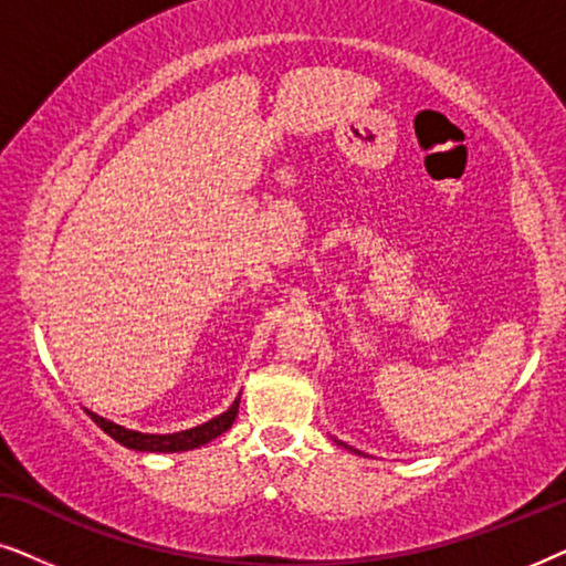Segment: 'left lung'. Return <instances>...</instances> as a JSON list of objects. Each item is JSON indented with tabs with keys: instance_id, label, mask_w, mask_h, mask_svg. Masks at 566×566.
Instances as JSON below:
<instances>
[{
	"instance_id": "obj_1",
	"label": "left lung",
	"mask_w": 566,
	"mask_h": 566,
	"mask_svg": "<svg viewBox=\"0 0 566 566\" xmlns=\"http://www.w3.org/2000/svg\"><path fill=\"white\" fill-rule=\"evenodd\" d=\"M335 443H339V440H335ZM339 446H345V443H339ZM345 448H347V451H353V453L360 455V451H355V448H350V446H345Z\"/></svg>"
}]
</instances>
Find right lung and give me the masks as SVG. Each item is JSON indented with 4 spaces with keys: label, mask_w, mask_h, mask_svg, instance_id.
Masks as SVG:
<instances>
[{
    "label": "right lung",
    "mask_w": 566,
    "mask_h": 566,
    "mask_svg": "<svg viewBox=\"0 0 566 566\" xmlns=\"http://www.w3.org/2000/svg\"><path fill=\"white\" fill-rule=\"evenodd\" d=\"M242 397V394H239ZM239 397L231 401V407L227 412H221L219 417H213V420H208L203 424H196V428L190 430H180V432H165V436H159V432H138V430H128L123 428V424L113 422V420H105V417H99L95 412H90V409H84L92 417V422L97 424L99 430L107 432L115 443L130 448V451H142V453H182V451H192V448H200L206 443H211L213 438H219L227 432L231 424L237 420V412H239Z\"/></svg>",
    "instance_id": "add662e5"
}]
</instances>
